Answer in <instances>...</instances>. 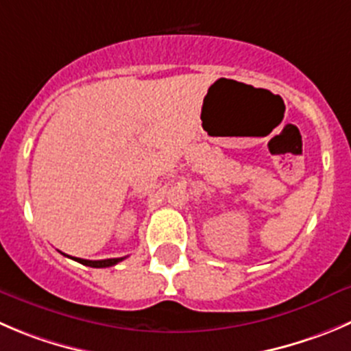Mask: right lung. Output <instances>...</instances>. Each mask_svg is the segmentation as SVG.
<instances>
[{
  "mask_svg": "<svg viewBox=\"0 0 351 351\" xmlns=\"http://www.w3.org/2000/svg\"><path fill=\"white\" fill-rule=\"evenodd\" d=\"M69 256V255H66ZM75 262L82 263V265H88V267H96V269H103V267H112L115 263L122 262L123 258H106V260H84V258H73Z\"/></svg>",
  "mask_w": 351,
  "mask_h": 351,
  "instance_id": "1",
  "label": "right lung"
}]
</instances>
